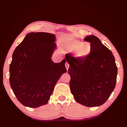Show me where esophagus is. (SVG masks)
<instances>
[{
    "mask_svg": "<svg viewBox=\"0 0 127 127\" xmlns=\"http://www.w3.org/2000/svg\"><path fill=\"white\" fill-rule=\"evenodd\" d=\"M65 66H66V68L67 70H68L69 67V64L67 62H65Z\"/></svg>",
    "mask_w": 127,
    "mask_h": 127,
    "instance_id": "34e87169",
    "label": "esophagus"
}]
</instances>
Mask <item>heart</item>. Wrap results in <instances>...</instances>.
Masks as SVG:
<instances>
[{
  "instance_id": "obj_1",
  "label": "heart",
  "mask_w": 127,
  "mask_h": 127,
  "mask_svg": "<svg viewBox=\"0 0 127 127\" xmlns=\"http://www.w3.org/2000/svg\"><path fill=\"white\" fill-rule=\"evenodd\" d=\"M65 46L67 50L73 51L77 58H84L87 57L91 52V46L90 43H82L79 40L68 37L65 40Z\"/></svg>"
}]
</instances>
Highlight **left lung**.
<instances>
[{"instance_id": "obj_1", "label": "left lung", "mask_w": 127, "mask_h": 127, "mask_svg": "<svg viewBox=\"0 0 127 127\" xmlns=\"http://www.w3.org/2000/svg\"><path fill=\"white\" fill-rule=\"evenodd\" d=\"M84 40L91 43V50L86 58L65 55L70 65V88L76 102L87 107L105 103L115 88L117 67L112 51L96 36H87Z\"/></svg>"}]
</instances>
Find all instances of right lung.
Masks as SVG:
<instances>
[{"instance_id": "1", "label": "right lung", "mask_w": 127, "mask_h": 127, "mask_svg": "<svg viewBox=\"0 0 127 127\" xmlns=\"http://www.w3.org/2000/svg\"><path fill=\"white\" fill-rule=\"evenodd\" d=\"M54 34L29 33L17 47L10 65V84L20 103L38 107L46 105L55 85L66 72L63 60L54 63L51 60L56 47Z\"/></svg>"}]
</instances>
